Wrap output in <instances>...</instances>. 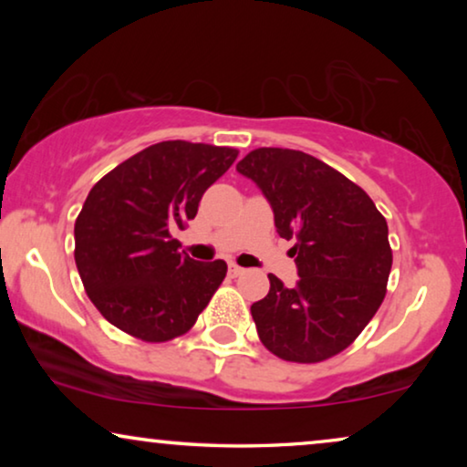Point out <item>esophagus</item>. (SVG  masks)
Segmentation results:
<instances>
[{
    "instance_id": "obj_1",
    "label": "esophagus",
    "mask_w": 467,
    "mask_h": 467,
    "mask_svg": "<svg viewBox=\"0 0 467 467\" xmlns=\"http://www.w3.org/2000/svg\"><path fill=\"white\" fill-rule=\"evenodd\" d=\"M240 274H244V267L235 265V264H229V276H240Z\"/></svg>"
}]
</instances>
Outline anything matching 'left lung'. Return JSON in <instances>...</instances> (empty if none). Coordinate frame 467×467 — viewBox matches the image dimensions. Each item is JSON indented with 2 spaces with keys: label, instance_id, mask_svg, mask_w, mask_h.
Segmentation results:
<instances>
[{
  "label": "left lung",
  "instance_id": "1",
  "mask_svg": "<svg viewBox=\"0 0 467 467\" xmlns=\"http://www.w3.org/2000/svg\"><path fill=\"white\" fill-rule=\"evenodd\" d=\"M235 170L270 202L280 238L296 240V286L270 274V293L251 306L261 342L296 363L342 353L385 299L393 264L385 216L361 187L302 150L257 149Z\"/></svg>",
  "mask_w": 467,
  "mask_h": 467
}]
</instances>
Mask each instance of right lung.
Segmentation results:
<instances>
[{
	"instance_id": "add662e5",
	"label": "right lung",
	"mask_w": 467,
	"mask_h": 467,
	"mask_svg": "<svg viewBox=\"0 0 467 467\" xmlns=\"http://www.w3.org/2000/svg\"><path fill=\"white\" fill-rule=\"evenodd\" d=\"M238 157L227 146L168 140L117 165L88 191L74 225L76 267L101 317L144 342L187 334L227 264L178 253L171 232Z\"/></svg>"
}]
</instances>
